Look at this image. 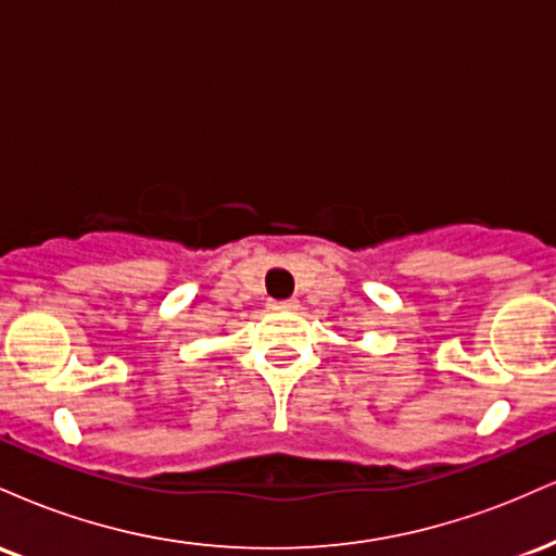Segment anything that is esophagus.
<instances>
[{
  "label": "esophagus",
  "instance_id": "1",
  "mask_svg": "<svg viewBox=\"0 0 556 556\" xmlns=\"http://www.w3.org/2000/svg\"><path fill=\"white\" fill-rule=\"evenodd\" d=\"M269 308L271 311H295L298 308V300H271Z\"/></svg>",
  "mask_w": 556,
  "mask_h": 556
}]
</instances>
